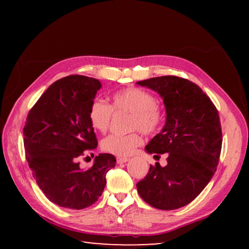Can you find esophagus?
<instances>
[{"mask_svg": "<svg viewBox=\"0 0 249 249\" xmlns=\"http://www.w3.org/2000/svg\"><path fill=\"white\" fill-rule=\"evenodd\" d=\"M117 163H124V162H127L129 158L128 157H117Z\"/></svg>", "mask_w": 249, "mask_h": 249, "instance_id": "34e87169", "label": "esophagus"}]
</instances>
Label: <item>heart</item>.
Returning a JSON list of instances; mask_svg holds the SVG:
<instances>
[{"mask_svg":"<svg viewBox=\"0 0 249 249\" xmlns=\"http://www.w3.org/2000/svg\"><path fill=\"white\" fill-rule=\"evenodd\" d=\"M113 108L129 113V129L154 134L162 124V109L156 102L155 96L138 88H128L112 95V107L100 99L91 103L89 121L92 127L100 133L107 132L111 123ZM142 144V138L138 132L126 135L112 134L104 138L102 148L119 157H127Z\"/></svg>","mask_w":249,"mask_h":249,"instance_id":"heart-1","label":"heart"}]
</instances>
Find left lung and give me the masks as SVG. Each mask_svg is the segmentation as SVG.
<instances>
[{"instance_id": "8db88e82", "label": "left lung", "mask_w": 249, "mask_h": 249, "mask_svg": "<svg viewBox=\"0 0 249 249\" xmlns=\"http://www.w3.org/2000/svg\"><path fill=\"white\" fill-rule=\"evenodd\" d=\"M161 96L166 123L145 147L147 154H167L136 184L142 200L159 210H176L200 195L216 171L222 148L220 116L199 86L187 79L163 75L136 82Z\"/></svg>"}]
</instances>
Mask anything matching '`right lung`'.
I'll use <instances>...</instances> for the list:
<instances>
[{"instance_id":"right-lung-1","label":"right lung","mask_w":249,"mask_h":249,"mask_svg":"<svg viewBox=\"0 0 249 249\" xmlns=\"http://www.w3.org/2000/svg\"><path fill=\"white\" fill-rule=\"evenodd\" d=\"M102 84L94 78L68 75L53 82L29 111L24 147L34 178L49 201L61 208L81 210L98 201L105 176L115 167L111 154H100L90 169L79 158L94 150L98 141L89 108Z\"/></svg>"}]
</instances>
